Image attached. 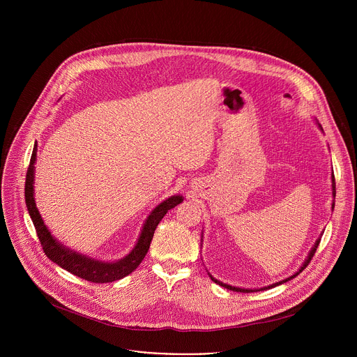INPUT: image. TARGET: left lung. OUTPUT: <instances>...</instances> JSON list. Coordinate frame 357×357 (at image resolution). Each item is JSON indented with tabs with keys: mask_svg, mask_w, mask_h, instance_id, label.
<instances>
[{
	"mask_svg": "<svg viewBox=\"0 0 357 357\" xmlns=\"http://www.w3.org/2000/svg\"><path fill=\"white\" fill-rule=\"evenodd\" d=\"M321 127V126H319ZM332 181H333V183H332V188H333V196L336 195V186H335V176L332 178ZM333 206H335V203H333ZM332 206V208H333ZM319 243H321V238L315 243V245H314V248L311 250V252H310V256H308V259H307V261H305L303 264H302V267H301V270L296 273V274H294L291 278H294V277H296L299 273H302L305 268H307L308 267V264L311 263V260H312V257L315 256V252H317V248H318V245H319ZM211 278H212V281L213 282H216V284H219L220 287H225V288H227V289H230V291H237V292H252V289H244V288H236V287H231V285H227V284H223V282H220V281H218V280H215L212 275H211ZM291 278H287V280H284V281H281V282H277V284H273V285H270L268 288H271V287H275V285H280V284H282V282H287L288 280H291ZM267 289V288H266ZM259 291V289H257Z\"/></svg>",
	"mask_w": 357,
	"mask_h": 357,
	"instance_id": "1",
	"label": "left lung"
}]
</instances>
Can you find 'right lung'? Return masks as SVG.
<instances>
[{"mask_svg": "<svg viewBox=\"0 0 357 357\" xmlns=\"http://www.w3.org/2000/svg\"><path fill=\"white\" fill-rule=\"evenodd\" d=\"M36 157V144L32 151V157L29 161V167L26 171V179H25V202L26 208L29 212V216L33 222L36 236L39 238V243L43 248V252L46 257L61 266L63 270L72 273L76 277H80L90 282H113L117 280L124 278L126 275L131 274L144 260L145 254L149 248L151 240L154 237L155 229L158 223L162 220V218L167 215L168 211L175 208L176 205L183 200L182 196H172L167 200H164L161 205H158L152 213L148 216L141 236L138 238L137 245L132 248V251L128 256L117 263H101L94 261L91 259H87L80 254H76L73 251H69L62 244H59L52 236H50L49 230L43 225V220L36 209L35 200H33V164Z\"/></svg>", "mask_w": 357, "mask_h": 357, "instance_id": "right-lung-1", "label": "right lung"}]
</instances>
